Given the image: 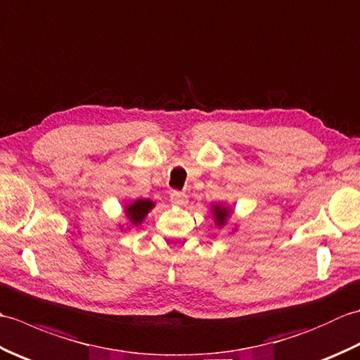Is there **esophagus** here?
I'll return each mask as SVG.
<instances>
[{
	"instance_id": "obj_1",
	"label": "esophagus",
	"mask_w": 360,
	"mask_h": 360,
	"mask_svg": "<svg viewBox=\"0 0 360 360\" xmlns=\"http://www.w3.org/2000/svg\"><path fill=\"white\" fill-rule=\"evenodd\" d=\"M170 200L176 205H186L187 204V195L182 192H172Z\"/></svg>"
}]
</instances>
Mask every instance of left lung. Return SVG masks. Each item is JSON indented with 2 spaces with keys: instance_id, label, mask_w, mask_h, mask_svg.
I'll return each instance as SVG.
<instances>
[{
  "instance_id": "1",
  "label": "left lung",
  "mask_w": 360,
  "mask_h": 360,
  "mask_svg": "<svg viewBox=\"0 0 360 360\" xmlns=\"http://www.w3.org/2000/svg\"><path fill=\"white\" fill-rule=\"evenodd\" d=\"M212 212H213V218H215V223L218 227L224 226L227 223L229 215H231V210H229L226 205H221V204H213Z\"/></svg>"
}]
</instances>
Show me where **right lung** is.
Instances as JSON below:
<instances>
[{
  "label": "right lung",
  "mask_w": 360,
  "mask_h": 360,
  "mask_svg": "<svg viewBox=\"0 0 360 360\" xmlns=\"http://www.w3.org/2000/svg\"><path fill=\"white\" fill-rule=\"evenodd\" d=\"M153 207H155V202L150 200H136L131 204H127L125 215L129 223L133 226H137V224H142V221L148 215V212Z\"/></svg>",
  "instance_id": "obj_1"
}]
</instances>
